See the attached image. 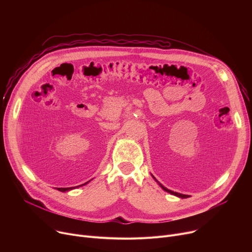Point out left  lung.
<instances>
[{"instance_id":"1","label":"left lung","mask_w":252,"mask_h":252,"mask_svg":"<svg viewBox=\"0 0 252 252\" xmlns=\"http://www.w3.org/2000/svg\"><path fill=\"white\" fill-rule=\"evenodd\" d=\"M154 178V177H153ZM155 179V178H154ZM156 180V179H155ZM156 182L158 183V184H159V186L164 190V191H166V192H168V193H170V194H173V195H175V196H178V197H180V198H188V197H190L189 195H185V194H181V193H177V192H174V191H170V190H168V189H166L165 187H163L162 186V185L159 183V182H158L157 180H156Z\"/></svg>"}]
</instances>
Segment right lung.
<instances>
[{"instance_id":"right-lung-1","label":"right lung","mask_w":252,"mask_h":252,"mask_svg":"<svg viewBox=\"0 0 252 252\" xmlns=\"http://www.w3.org/2000/svg\"><path fill=\"white\" fill-rule=\"evenodd\" d=\"M90 182V181H89ZM89 182H87V183H85V184H83V185H86V184H88ZM83 185H79V186H83ZM79 186H77V187H79ZM76 187V188H77ZM75 187H70V188H57V190L58 191H61V192H66V191H69V190H72V189H74Z\"/></svg>"}]
</instances>
